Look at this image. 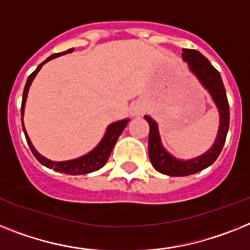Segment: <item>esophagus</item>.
Returning <instances> with one entry per match:
<instances>
[{"label":"esophagus","mask_w":250,"mask_h":250,"mask_svg":"<svg viewBox=\"0 0 250 250\" xmlns=\"http://www.w3.org/2000/svg\"><path fill=\"white\" fill-rule=\"evenodd\" d=\"M146 112V107H144L143 103H135L131 106V110H130V113H131V116L134 117H139L143 116V113Z\"/></svg>","instance_id":"esophagus-1"}]
</instances>
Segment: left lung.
Wrapping results in <instances>:
<instances>
[{"instance_id": "obj_1", "label": "left lung", "mask_w": 250, "mask_h": 250, "mask_svg": "<svg viewBox=\"0 0 250 250\" xmlns=\"http://www.w3.org/2000/svg\"><path fill=\"white\" fill-rule=\"evenodd\" d=\"M183 51H184L183 59L189 63L191 71L198 76L201 83L211 93L212 98L220 111L221 120H220L217 139L214 142L213 147L201 157L184 162V161L175 160L164 149V147L161 146L157 124L154 123L149 116H144L149 125L148 153H149L150 162L161 174L168 175V176H188V175H193L211 166L214 161L217 160L222 148H224L226 135H228L229 124H230V107H229L226 90H225L220 73L201 52H198L195 49H183Z\"/></svg>"}]
</instances>
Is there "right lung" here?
<instances>
[{
	"instance_id": "add662e5",
	"label": "right lung",
	"mask_w": 250,
	"mask_h": 250,
	"mask_svg": "<svg viewBox=\"0 0 250 250\" xmlns=\"http://www.w3.org/2000/svg\"><path fill=\"white\" fill-rule=\"evenodd\" d=\"M74 48L71 49H67L65 52L62 53H55V55L49 56L48 59L46 61H43L41 65L37 67L34 71H33L30 75H29L28 80H26V84H25V88H24V93H22V101H21V116L22 113H24V106H25V101H26V96H28V90H29V86L32 84L33 79H34V76L37 75V73L39 71V69L42 67L43 63H46L47 61L49 60L55 59L57 56L60 55H63V53H67V52H71ZM129 123V120H123V121H117V123H113L111 124L108 129H107V133L104 135V138L102 139L98 146H97L94 149L90 152V153L85 154L83 157L80 158H76V160H71V161H63V162H53V161H49L47 158H44L43 156L37 152L33 147V144L30 143V139H29L28 134L25 131V127H24V123H22V119H21V124H22V130H24V133H25V138H26V142H28L29 147H30V150H32V153L34 154V157L41 162L42 165H44L46 167L48 168H53L55 171H59V172H63V174H67V175H84V174H89V172H93V171H97L100 170L101 167H103L106 165L107 160L110 157L111 152H112L113 147H115V144H116L117 139L123 133V130L125 129L126 126V124Z\"/></svg>"
}]
</instances>
